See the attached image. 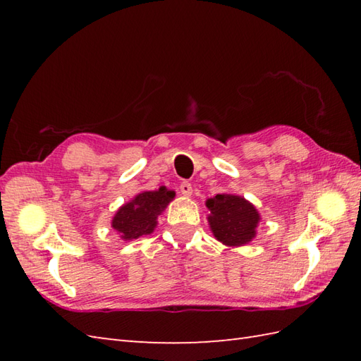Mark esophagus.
Listing matches in <instances>:
<instances>
[{"mask_svg":"<svg viewBox=\"0 0 361 361\" xmlns=\"http://www.w3.org/2000/svg\"><path fill=\"white\" fill-rule=\"evenodd\" d=\"M180 192H181L183 195L189 197L190 194H192V185H190L189 181H183L181 185H180Z\"/></svg>","mask_w":361,"mask_h":361,"instance_id":"1","label":"esophagus"}]
</instances>
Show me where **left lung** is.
<instances>
[{"instance_id": "obj_1", "label": "left lung", "mask_w": 361, "mask_h": 361, "mask_svg": "<svg viewBox=\"0 0 361 361\" xmlns=\"http://www.w3.org/2000/svg\"><path fill=\"white\" fill-rule=\"evenodd\" d=\"M206 206L211 211L208 220L217 240L229 247H240L256 235L259 214L245 198L217 194Z\"/></svg>"}]
</instances>
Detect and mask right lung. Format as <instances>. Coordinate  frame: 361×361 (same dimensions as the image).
Masks as SVG:
<instances>
[{"label": "right lung", "instance_id": "right-lung-1", "mask_svg": "<svg viewBox=\"0 0 361 361\" xmlns=\"http://www.w3.org/2000/svg\"><path fill=\"white\" fill-rule=\"evenodd\" d=\"M175 197L173 190L159 188L136 195L132 202L119 208L113 217L111 226L121 234L122 239L132 240L144 234H150L157 226V217L167 203Z\"/></svg>", "mask_w": 361, "mask_h": 361}]
</instances>
